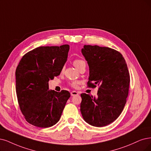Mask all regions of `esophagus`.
Instances as JSON below:
<instances>
[{"label":"esophagus","instance_id":"obj_1","mask_svg":"<svg viewBox=\"0 0 151 151\" xmlns=\"http://www.w3.org/2000/svg\"><path fill=\"white\" fill-rule=\"evenodd\" d=\"M77 94H78V93L77 91H73L71 92V95L72 96H75V95H77Z\"/></svg>","mask_w":151,"mask_h":151}]
</instances>
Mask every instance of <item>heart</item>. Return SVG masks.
I'll return each instance as SVG.
<instances>
[{
	"instance_id": "heart-1",
	"label": "heart",
	"mask_w": 151,
	"mask_h": 151,
	"mask_svg": "<svg viewBox=\"0 0 151 151\" xmlns=\"http://www.w3.org/2000/svg\"><path fill=\"white\" fill-rule=\"evenodd\" d=\"M83 63H85V61H83L81 59H76V60H75L73 61V65L76 67V68H78V67ZM70 85L73 87H76L77 85H78V83L76 81H73V82L71 83Z\"/></svg>"
}]
</instances>
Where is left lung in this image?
Wrapping results in <instances>:
<instances>
[{"mask_svg":"<svg viewBox=\"0 0 151 151\" xmlns=\"http://www.w3.org/2000/svg\"><path fill=\"white\" fill-rule=\"evenodd\" d=\"M81 53L90 70L88 86H99L96 98L81 94L82 116L91 126H107L118 118L126 103L130 83L127 64L119 52L109 47L85 45Z\"/></svg>","mask_w":151,"mask_h":151,"instance_id":"8db88e82","label":"left lung"}]
</instances>
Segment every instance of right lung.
Masks as SVG:
<instances>
[{
    "label": "right lung",
    "mask_w": 151,
    "mask_h": 151,
    "mask_svg": "<svg viewBox=\"0 0 151 151\" xmlns=\"http://www.w3.org/2000/svg\"><path fill=\"white\" fill-rule=\"evenodd\" d=\"M70 46L40 47L23 56L17 67L16 93L22 114L29 123L49 127L60 119L70 93L49 90L48 81L60 75Z\"/></svg>",
    "instance_id": "right-lung-1"
}]
</instances>
